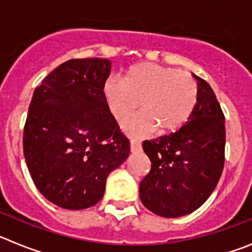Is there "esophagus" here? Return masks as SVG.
<instances>
[{
	"label": "esophagus",
	"instance_id": "34e87169",
	"mask_svg": "<svg viewBox=\"0 0 252 252\" xmlns=\"http://www.w3.org/2000/svg\"><path fill=\"white\" fill-rule=\"evenodd\" d=\"M130 150L131 153H136V151L141 150V142L139 140H135L132 139L130 141Z\"/></svg>",
	"mask_w": 252,
	"mask_h": 252
}]
</instances>
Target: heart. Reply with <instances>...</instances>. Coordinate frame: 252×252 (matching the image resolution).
I'll return each instance as SVG.
<instances>
[{"mask_svg": "<svg viewBox=\"0 0 252 252\" xmlns=\"http://www.w3.org/2000/svg\"><path fill=\"white\" fill-rule=\"evenodd\" d=\"M104 103L117 121L127 117L137 107L141 112L122 124L132 136L157 128L169 133L182 127L197 103V84L188 73L154 63L132 65L124 79L108 77L102 86Z\"/></svg>", "mask_w": 252, "mask_h": 252, "instance_id": "obj_1", "label": "heart"}]
</instances>
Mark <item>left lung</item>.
I'll return each instance as SVG.
<instances>
[{"mask_svg":"<svg viewBox=\"0 0 252 252\" xmlns=\"http://www.w3.org/2000/svg\"><path fill=\"white\" fill-rule=\"evenodd\" d=\"M197 79V103L177 132L142 142L151 161L139 188L142 204L161 217L194 212L212 194L224 164V116L204 79Z\"/></svg>","mask_w":252,"mask_h":252,"instance_id":"8db88e82","label":"left lung"}]
</instances>
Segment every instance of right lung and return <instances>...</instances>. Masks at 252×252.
I'll use <instances>...</instances> for the list:
<instances>
[{"instance_id":"right-lung-1","label":"right lung","mask_w":252,"mask_h":252,"mask_svg":"<svg viewBox=\"0 0 252 252\" xmlns=\"http://www.w3.org/2000/svg\"><path fill=\"white\" fill-rule=\"evenodd\" d=\"M111 62L70 59L34 91L24 130V157L40 193L65 209L101 201L107 177L130 154L104 103Z\"/></svg>"}]
</instances>
